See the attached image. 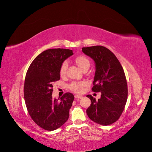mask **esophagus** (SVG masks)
<instances>
[{"label": "esophagus", "instance_id": "34e87169", "mask_svg": "<svg viewBox=\"0 0 152 152\" xmlns=\"http://www.w3.org/2000/svg\"><path fill=\"white\" fill-rule=\"evenodd\" d=\"M75 98L76 99H81V98H83V96H80V95L76 94V95L75 96Z\"/></svg>", "mask_w": 152, "mask_h": 152}]
</instances>
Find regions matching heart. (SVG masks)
<instances>
[{
    "label": "heart",
    "mask_w": 152,
    "mask_h": 152,
    "mask_svg": "<svg viewBox=\"0 0 152 152\" xmlns=\"http://www.w3.org/2000/svg\"><path fill=\"white\" fill-rule=\"evenodd\" d=\"M76 62L79 66V67L83 70L85 67H90V61L88 59L84 56H79L76 58ZM68 67V62L67 61H64L63 63L61 64L60 69V74L61 76H64L67 71V69ZM86 85L83 81L81 82H76V81H74L72 82L69 85V88L71 91L80 93L83 90V87Z\"/></svg>",
    "instance_id": "b5f03b06"
}]
</instances>
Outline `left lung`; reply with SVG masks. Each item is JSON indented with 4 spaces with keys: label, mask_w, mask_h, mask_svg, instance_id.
I'll list each match as a JSON object with an SVG mask.
<instances>
[{
    "label": "left lung",
    "mask_w": 152,
    "mask_h": 152,
    "mask_svg": "<svg viewBox=\"0 0 152 152\" xmlns=\"http://www.w3.org/2000/svg\"><path fill=\"white\" fill-rule=\"evenodd\" d=\"M82 51L95 63L92 90L102 94L97 101L91 95L87 96L91 101L87 114L94 122L109 125L119 118L127 101V83L123 69L114 54L105 47L83 48Z\"/></svg>",
    "instance_id": "8db88e82"
}]
</instances>
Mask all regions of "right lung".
I'll use <instances>...</instances> for the list:
<instances>
[{
    "instance_id": "right-lung-1",
    "label": "right lung",
    "mask_w": 152,
    "mask_h": 152,
    "mask_svg": "<svg viewBox=\"0 0 152 152\" xmlns=\"http://www.w3.org/2000/svg\"><path fill=\"white\" fill-rule=\"evenodd\" d=\"M72 54L70 49L44 50L34 58L27 71L24 89L27 109L33 121L44 130H56L69 117L74 95L67 92L57 99L52 94L53 83L60 79L61 64Z\"/></svg>"
}]
</instances>
